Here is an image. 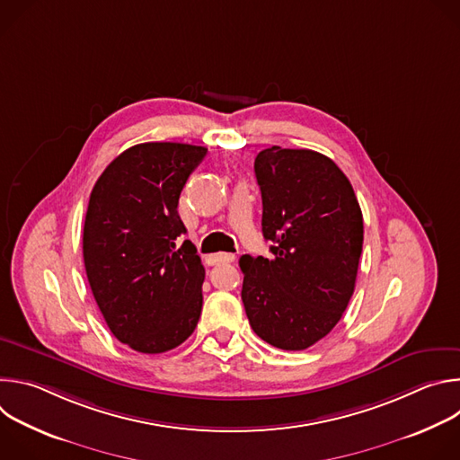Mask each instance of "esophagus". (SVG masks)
Returning a JSON list of instances; mask_svg holds the SVG:
<instances>
[{"instance_id":"1","label":"esophagus","mask_w":460,"mask_h":460,"mask_svg":"<svg viewBox=\"0 0 460 460\" xmlns=\"http://www.w3.org/2000/svg\"><path fill=\"white\" fill-rule=\"evenodd\" d=\"M209 264H226V261H234V254L233 252H218V254H211L208 258Z\"/></svg>"}]
</instances>
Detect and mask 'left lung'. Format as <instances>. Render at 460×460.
<instances>
[{
    "label": "left lung",
    "instance_id": "1",
    "mask_svg": "<svg viewBox=\"0 0 460 460\" xmlns=\"http://www.w3.org/2000/svg\"><path fill=\"white\" fill-rule=\"evenodd\" d=\"M261 233L271 258L242 256V302L268 344L302 351L339 323L355 291L364 222L337 164L316 151L273 146L254 158Z\"/></svg>",
    "mask_w": 460,
    "mask_h": 460
}]
</instances>
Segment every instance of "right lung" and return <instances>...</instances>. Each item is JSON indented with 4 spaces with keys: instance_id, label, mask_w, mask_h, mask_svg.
<instances>
[{
    "instance_id": "add662e5",
    "label": "right lung",
    "mask_w": 460,
    "mask_h": 460,
    "mask_svg": "<svg viewBox=\"0 0 460 460\" xmlns=\"http://www.w3.org/2000/svg\"><path fill=\"white\" fill-rule=\"evenodd\" d=\"M208 149L147 142L116 156L93 187L84 261L111 333L156 355L185 342L202 313L206 270L183 240L180 192Z\"/></svg>"
}]
</instances>
